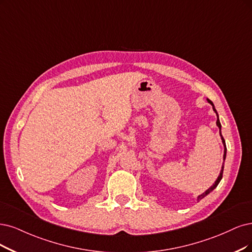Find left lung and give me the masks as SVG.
<instances>
[{"label":"left lung","instance_id":"8db88e82","mask_svg":"<svg viewBox=\"0 0 252 252\" xmlns=\"http://www.w3.org/2000/svg\"><path fill=\"white\" fill-rule=\"evenodd\" d=\"M207 100H208L209 104H211V105H212L214 112H215L216 115H217V123H216V125H217V126L219 127V134H220V137H221V140H222L223 146H224V154H223V164H222L221 170H220V173H219V175H218L217 180L215 181V183H214V184H213V186H211V187H210V188H209L207 191H204L202 194L198 195V196H197V201L201 200L203 197H206L207 195H208L209 193H211V192H212L214 189H215V188L217 187V186H218V184L220 183V181H221V179H222L223 169H224V161H225V158H226V145H225V140H224V139H223V137H222V134H221V124H220V120H219V116H218V113H217V111H216V109H215V106H214V104H213V102H212V100H210L209 98H207Z\"/></svg>","mask_w":252,"mask_h":252}]
</instances>
